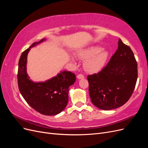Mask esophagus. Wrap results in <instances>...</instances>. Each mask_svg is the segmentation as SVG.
Returning <instances> with one entry per match:
<instances>
[{
  "label": "esophagus",
  "mask_w": 148,
  "mask_h": 148,
  "mask_svg": "<svg viewBox=\"0 0 148 148\" xmlns=\"http://www.w3.org/2000/svg\"><path fill=\"white\" fill-rule=\"evenodd\" d=\"M84 78V76L82 75V74H79V75H77V78L78 79H82V78Z\"/></svg>",
  "instance_id": "obj_1"
}]
</instances>
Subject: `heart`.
<instances>
[{"label":"heart","mask_w":148,"mask_h":148,"mask_svg":"<svg viewBox=\"0 0 148 148\" xmlns=\"http://www.w3.org/2000/svg\"><path fill=\"white\" fill-rule=\"evenodd\" d=\"M77 56L84 60V68L89 73H96L101 70L106 63L109 52L98 46H91L77 52ZM71 60L74 61L73 58Z\"/></svg>","instance_id":"1"}]
</instances>
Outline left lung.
<instances>
[{"instance_id":"8db88e82","label":"left lung","mask_w":148,"mask_h":148,"mask_svg":"<svg viewBox=\"0 0 148 148\" xmlns=\"http://www.w3.org/2000/svg\"><path fill=\"white\" fill-rule=\"evenodd\" d=\"M137 62L129 46L119 39L118 49L100 72L88 76L89 93L97 108L109 110L125 104L135 89Z\"/></svg>"}]
</instances>
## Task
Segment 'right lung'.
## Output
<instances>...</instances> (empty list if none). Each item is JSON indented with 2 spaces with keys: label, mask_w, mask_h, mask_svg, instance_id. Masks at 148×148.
<instances>
[{
  "label": "right lung",
  "mask_w": 148,
  "mask_h": 148,
  "mask_svg": "<svg viewBox=\"0 0 148 148\" xmlns=\"http://www.w3.org/2000/svg\"><path fill=\"white\" fill-rule=\"evenodd\" d=\"M46 40L35 42L21 53L18 62V85L22 96L28 104L40 114L45 115L59 114L66 107L69 101V87L76 80L74 73L60 71L56 77L45 82H34L26 71L27 56L31 48Z\"/></svg>",
  "instance_id": "obj_1"
}]
</instances>
